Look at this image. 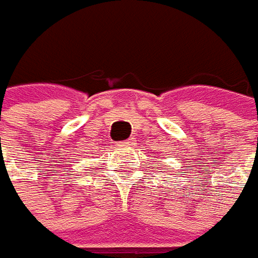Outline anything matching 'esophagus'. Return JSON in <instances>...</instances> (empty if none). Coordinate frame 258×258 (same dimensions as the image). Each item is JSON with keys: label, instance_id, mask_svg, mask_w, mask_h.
<instances>
[{"label": "esophagus", "instance_id": "esophagus-1", "mask_svg": "<svg viewBox=\"0 0 258 258\" xmlns=\"http://www.w3.org/2000/svg\"><path fill=\"white\" fill-rule=\"evenodd\" d=\"M133 144H134V140H133V139L118 143V146H119V147H130V146H133Z\"/></svg>", "mask_w": 258, "mask_h": 258}]
</instances>
